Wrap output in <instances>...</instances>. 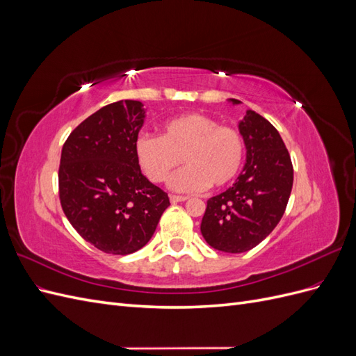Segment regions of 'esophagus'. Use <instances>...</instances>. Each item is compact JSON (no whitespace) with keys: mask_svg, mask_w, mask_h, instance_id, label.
I'll return each mask as SVG.
<instances>
[{"mask_svg":"<svg viewBox=\"0 0 356 356\" xmlns=\"http://www.w3.org/2000/svg\"><path fill=\"white\" fill-rule=\"evenodd\" d=\"M170 202L172 203H179V202H186L188 197L187 196H175V195H170Z\"/></svg>","mask_w":356,"mask_h":356,"instance_id":"esophagus-1","label":"esophagus"}]
</instances>
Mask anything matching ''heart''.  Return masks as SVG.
Instances as JSON below:
<instances>
[{"mask_svg": "<svg viewBox=\"0 0 356 356\" xmlns=\"http://www.w3.org/2000/svg\"><path fill=\"white\" fill-rule=\"evenodd\" d=\"M138 165L153 182H163L179 163L187 165L172 175L169 187L195 193L208 184L222 187L232 182L243 163L245 144L233 127L215 118L190 113L170 118L161 136L139 135L135 141Z\"/></svg>", "mask_w": 356, "mask_h": 356, "instance_id": "heart-1", "label": "heart"}]
</instances>
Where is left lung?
Listing matches in <instances>:
<instances>
[{
  "label": "left lung",
  "instance_id": "left-lung-1",
  "mask_svg": "<svg viewBox=\"0 0 356 356\" xmlns=\"http://www.w3.org/2000/svg\"><path fill=\"white\" fill-rule=\"evenodd\" d=\"M238 126L246 147L243 170L233 187L208 200L200 224L204 241L232 254L252 250L273 232L285 212L294 179L288 149L270 122L246 110Z\"/></svg>",
  "mask_w": 356,
  "mask_h": 356
}]
</instances>
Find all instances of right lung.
I'll list each match as a JSON object with an SVG mask.
<instances>
[{
  "label": "right lung",
  "instance_id": "right-lung-1",
  "mask_svg": "<svg viewBox=\"0 0 356 356\" xmlns=\"http://www.w3.org/2000/svg\"><path fill=\"white\" fill-rule=\"evenodd\" d=\"M144 122L143 102L118 101L86 118L62 148V209L81 238L106 254L141 250L169 207L135 156Z\"/></svg>",
  "mask_w": 356,
  "mask_h": 356
}]
</instances>
